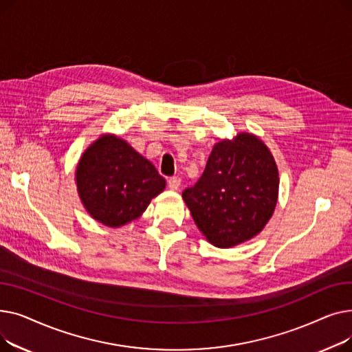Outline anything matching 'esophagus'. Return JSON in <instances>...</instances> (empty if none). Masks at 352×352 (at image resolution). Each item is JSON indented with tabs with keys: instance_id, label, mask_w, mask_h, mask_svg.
<instances>
[{
	"instance_id": "1",
	"label": "esophagus",
	"mask_w": 352,
	"mask_h": 352,
	"mask_svg": "<svg viewBox=\"0 0 352 352\" xmlns=\"http://www.w3.org/2000/svg\"><path fill=\"white\" fill-rule=\"evenodd\" d=\"M179 186H181V179L178 177H171L168 179V187L171 191H177L179 188Z\"/></svg>"
}]
</instances>
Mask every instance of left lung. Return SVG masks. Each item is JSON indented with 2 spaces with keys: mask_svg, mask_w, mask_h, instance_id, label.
<instances>
[{
  "mask_svg": "<svg viewBox=\"0 0 352 352\" xmlns=\"http://www.w3.org/2000/svg\"><path fill=\"white\" fill-rule=\"evenodd\" d=\"M278 166L264 141L251 133L217 142L206 170L182 191L207 241L231 248L260 234L278 201Z\"/></svg>",
  "mask_w": 352,
  "mask_h": 352,
  "instance_id": "left-lung-1",
  "label": "left lung"
}]
</instances>
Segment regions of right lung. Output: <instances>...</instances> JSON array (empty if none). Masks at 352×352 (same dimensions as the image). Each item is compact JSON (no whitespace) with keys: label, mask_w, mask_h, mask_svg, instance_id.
Masks as SVG:
<instances>
[{"label":"right lung","mask_w":352,"mask_h":352,"mask_svg":"<svg viewBox=\"0 0 352 352\" xmlns=\"http://www.w3.org/2000/svg\"><path fill=\"white\" fill-rule=\"evenodd\" d=\"M76 184L85 211L109 228L140 218L166 186L154 164L116 134H102L88 145Z\"/></svg>","instance_id":"obj_1"}]
</instances>
